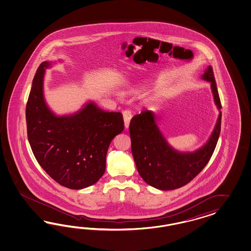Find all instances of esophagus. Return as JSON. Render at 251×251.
I'll list each match as a JSON object with an SVG mask.
<instances>
[{
  "label": "esophagus",
  "instance_id": "obj_1",
  "mask_svg": "<svg viewBox=\"0 0 251 251\" xmlns=\"http://www.w3.org/2000/svg\"><path fill=\"white\" fill-rule=\"evenodd\" d=\"M131 120V113L129 110L123 111V121H124V126L126 129L129 128V122Z\"/></svg>",
  "mask_w": 251,
  "mask_h": 251
}]
</instances>
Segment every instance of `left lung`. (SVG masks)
Segmentation results:
<instances>
[{"label": "left lung", "mask_w": 251, "mask_h": 251, "mask_svg": "<svg viewBox=\"0 0 251 251\" xmlns=\"http://www.w3.org/2000/svg\"><path fill=\"white\" fill-rule=\"evenodd\" d=\"M211 83L215 105L221 101L213 68L209 66L201 76ZM220 112L208 142L193 152L176 151L167 144L156 124L157 117L149 110L135 115L129 122L131 152L137 170L145 182L155 189L172 190L190 182L205 167L213 155L221 131Z\"/></svg>", "instance_id": "8db88e82"}]
</instances>
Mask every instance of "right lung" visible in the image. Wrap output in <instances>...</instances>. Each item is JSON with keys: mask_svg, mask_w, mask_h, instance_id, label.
Segmentation results:
<instances>
[{"mask_svg": "<svg viewBox=\"0 0 251 251\" xmlns=\"http://www.w3.org/2000/svg\"><path fill=\"white\" fill-rule=\"evenodd\" d=\"M50 65L42 62L33 79L25 107L28 142L48 175L63 187L81 190L104 175L108 146L124 129L123 117L93 102L75 114L56 116L43 97V77Z\"/></svg>", "mask_w": 251, "mask_h": 251, "instance_id": "1", "label": "right lung"}]
</instances>
